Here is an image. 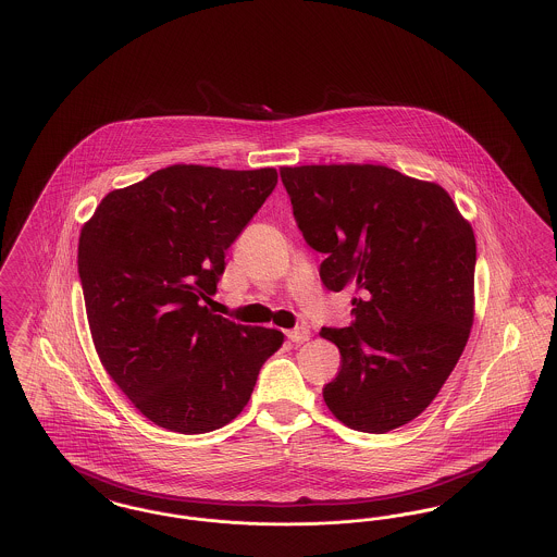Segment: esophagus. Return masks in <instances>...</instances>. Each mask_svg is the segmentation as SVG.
Listing matches in <instances>:
<instances>
[{
  "mask_svg": "<svg viewBox=\"0 0 557 557\" xmlns=\"http://www.w3.org/2000/svg\"><path fill=\"white\" fill-rule=\"evenodd\" d=\"M286 337H288V339H290L293 343H305L309 342L311 333H309V329L299 326V329H293V331H288V333H286Z\"/></svg>",
  "mask_w": 557,
  "mask_h": 557,
  "instance_id": "obj_1",
  "label": "esophagus"
}]
</instances>
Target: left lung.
<instances>
[{
	"mask_svg": "<svg viewBox=\"0 0 557 557\" xmlns=\"http://www.w3.org/2000/svg\"><path fill=\"white\" fill-rule=\"evenodd\" d=\"M302 239L324 255L322 284L351 288L354 322L322 329L342 351L324 403L349 429L416 420L447 382L472 326L471 224L432 182L384 165L280 170Z\"/></svg>",
	"mask_w": 557,
	"mask_h": 557,
	"instance_id": "obj_1",
	"label": "left lung"
}]
</instances>
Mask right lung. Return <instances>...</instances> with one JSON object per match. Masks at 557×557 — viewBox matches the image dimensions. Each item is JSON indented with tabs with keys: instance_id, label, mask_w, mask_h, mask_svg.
<instances>
[{
	"instance_id": "1",
	"label": "right lung",
	"mask_w": 557,
	"mask_h": 557,
	"mask_svg": "<svg viewBox=\"0 0 557 557\" xmlns=\"http://www.w3.org/2000/svg\"><path fill=\"white\" fill-rule=\"evenodd\" d=\"M273 168L172 165L106 195L83 226L78 275L95 349L157 426L222 429L284 335L215 315L224 255L273 193Z\"/></svg>"
}]
</instances>
